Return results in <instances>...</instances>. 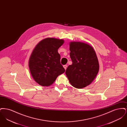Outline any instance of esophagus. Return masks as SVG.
<instances>
[{"mask_svg": "<svg viewBox=\"0 0 127 127\" xmlns=\"http://www.w3.org/2000/svg\"><path fill=\"white\" fill-rule=\"evenodd\" d=\"M63 67H64V68H65V70H66V67H67V65H65L63 66Z\"/></svg>", "mask_w": 127, "mask_h": 127, "instance_id": "34e87169", "label": "esophagus"}]
</instances>
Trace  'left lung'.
Instances as JSON below:
<instances>
[{"mask_svg":"<svg viewBox=\"0 0 127 127\" xmlns=\"http://www.w3.org/2000/svg\"><path fill=\"white\" fill-rule=\"evenodd\" d=\"M70 57L72 62L66 70V77L74 87L81 89L89 85L96 78L99 64L93 48L84 43L71 42Z\"/></svg>","mask_w":127,"mask_h":127,"instance_id":"1","label":"left lung"}]
</instances>
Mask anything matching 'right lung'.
I'll return each instance as SVG.
<instances>
[{"instance_id":"add662e5","label":"right lung","mask_w":127,"mask_h":127,"mask_svg":"<svg viewBox=\"0 0 127 127\" xmlns=\"http://www.w3.org/2000/svg\"><path fill=\"white\" fill-rule=\"evenodd\" d=\"M64 40L47 38L38 43L30 56L29 66L33 78L38 84L48 86L65 71L58 50Z\"/></svg>"}]
</instances>
